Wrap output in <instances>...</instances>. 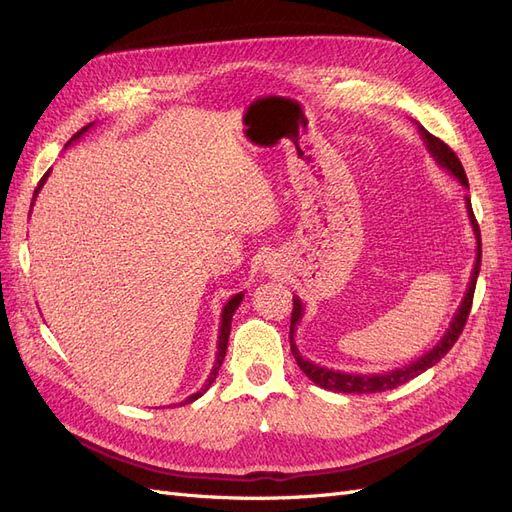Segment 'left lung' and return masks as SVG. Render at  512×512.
I'll return each mask as SVG.
<instances>
[{
    "instance_id": "left-lung-1",
    "label": "left lung",
    "mask_w": 512,
    "mask_h": 512,
    "mask_svg": "<svg viewBox=\"0 0 512 512\" xmlns=\"http://www.w3.org/2000/svg\"><path fill=\"white\" fill-rule=\"evenodd\" d=\"M418 126V134H421L423 143L427 147V151L431 153V158L438 162V166H442L446 173H451L463 188H470L468 185V177H466V170H463L459 158L455 156V151L448 147L446 143H442L440 138H436L433 134H429L421 123H416ZM466 209H468V218L474 230V237H476V260H474V269L470 275V284L466 290V297H463L459 309L455 312V318L451 320V327L446 329V333L442 335L440 342L433 346L429 352H425L423 356H418L416 361H412L406 367H399V369H391V371H384V374H346V371H335L329 367H320L312 361H307L301 356L297 344H294V333H297V324L303 318V303L299 297L292 299V318H290V350L294 361L303 369V374L316 382L318 386L327 391H337V393H356V395H363V393H382V391H389L395 389L399 384H406L408 380L416 378L418 374H423L425 369L436 365L442 356L455 346V342L459 339L463 327H466L468 322V314L472 309V299H474V288H476V277L480 271V256H483V250H480V228L478 222L474 218V211H472V203L470 198L466 196Z\"/></svg>"
}]
</instances>
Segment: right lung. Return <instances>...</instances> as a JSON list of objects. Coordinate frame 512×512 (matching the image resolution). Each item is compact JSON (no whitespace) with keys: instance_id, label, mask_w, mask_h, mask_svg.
Segmentation results:
<instances>
[{"instance_id":"add662e5","label":"right lung","mask_w":512,"mask_h":512,"mask_svg":"<svg viewBox=\"0 0 512 512\" xmlns=\"http://www.w3.org/2000/svg\"><path fill=\"white\" fill-rule=\"evenodd\" d=\"M91 126H94V123H89V126H85L83 130H79L76 132L70 141H68V145L72 143V141H76V138H81ZM66 145V147H68ZM49 173L51 170H46V175L40 179V183H38V188H36V192H34V200H36V196H38V192L42 190V185L46 183V177H49ZM32 207H34V203H32ZM32 213V211H29ZM241 301H243V292H239V294H235V297H230L228 299V303L224 305V309H222V322H220V335H218V354H215V363H213V369H211V374H209V378L205 380V384H203V389H198L194 395H190L188 399H183L181 401V406L183 404H192V401H196L198 397H203L205 393H207V389L209 386L213 384V380L218 378V371H220V367H222V361H224V356H226V348H228V335H230V324H232V316H235V312H237V307L241 305Z\"/></svg>"}]
</instances>
